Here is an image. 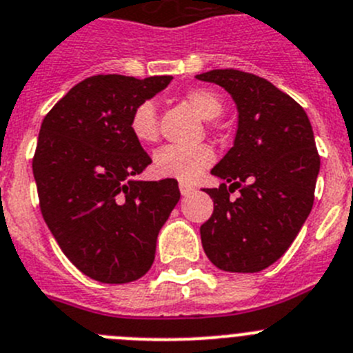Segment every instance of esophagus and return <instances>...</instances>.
<instances>
[{"instance_id": "1", "label": "esophagus", "mask_w": 353, "mask_h": 353, "mask_svg": "<svg viewBox=\"0 0 353 353\" xmlns=\"http://www.w3.org/2000/svg\"><path fill=\"white\" fill-rule=\"evenodd\" d=\"M179 190H181V195H183V196L192 195V193L195 192V188H193L192 184H188V183H179Z\"/></svg>"}]
</instances>
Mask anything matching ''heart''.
<instances>
[{
	"instance_id": "heart-1",
	"label": "heart",
	"mask_w": 353,
	"mask_h": 353,
	"mask_svg": "<svg viewBox=\"0 0 353 353\" xmlns=\"http://www.w3.org/2000/svg\"><path fill=\"white\" fill-rule=\"evenodd\" d=\"M184 101L205 120H214L223 113V102L209 88H192ZM128 128L137 143L151 144L158 139V113L151 101L137 104L130 113ZM214 161L212 148L207 144L177 146L167 144L153 154V170L160 177H172L181 183H193Z\"/></svg>"
}]
</instances>
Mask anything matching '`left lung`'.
Returning <instances> with one entry per match:
<instances>
[{
    "mask_svg": "<svg viewBox=\"0 0 353 353\" xmlns=\"http://www.w3.org/2000/svg\"><path fill=\"white\" fill-rule=\"evenodd\" d=\"M196 78L225 88L239 110L233 148L210 170L225 183L203 190L214 200L200 226L203 251L225 272H261L288 251L314 205L321 157L310 120L252 72L212 69ZM235 189L239 199L229 196Z\"/></svg>",
    "mask_w": 353,
    "mask_h": 353,
    "instance_id": "left-lung-1",
    "label": "left lung"
}]
</instances>
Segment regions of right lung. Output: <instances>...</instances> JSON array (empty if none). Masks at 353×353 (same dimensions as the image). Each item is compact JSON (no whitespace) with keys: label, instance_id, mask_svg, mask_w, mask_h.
Wrapping results in <instances>:
<instances>
[{"label":"right lung","instance_id":"add662e5","mask_svg":"<svg viewBox=\"0 0 353 353\" xmlns=\"http://www.w3.org/2000/svg\"><path fill=\"white\" fill-rule=\"evenodd\" d=\"M170 80L85 78L43 118L32 158L39 209L62 252L94 281L141 279L181 199L174 179H132L151 158L132 136L130 113Z\"/></svg>","mask_w":353,"mask_h":353}]
</instances>
